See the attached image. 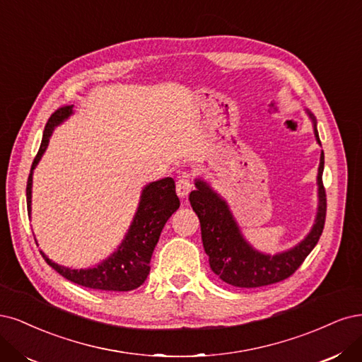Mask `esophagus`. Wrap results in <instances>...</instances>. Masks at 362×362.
I'll return each instance as SVG.
<instances>
[{
	"label": "esophagus",
	"instance_id": "34e87169",
	"mask_svg": "<svg viewBox=\"0 0 362 362\" xmlns=\"http://www.w3.org/2000/svg\"><path fill=\"white\" fill-rule=\"evenodd\" d=\"M191 189H192V183L189 182V179L186 177V176H182L179 179L177 185H176V192H177L179 198H186V197H188Z\"/></svg>",
	"mask_w": 362,
	"mask_h": 362
}]
</instances>
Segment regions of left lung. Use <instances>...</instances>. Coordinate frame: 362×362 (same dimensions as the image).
Wrapping results in <instances>:
<instances>
[{
	"label": "left lung",
	"instance_id": "8db88e82",
	"mask_svg": "<svg viewBox=\"0 0 362 362\" xmlns=\"http://www.w3.org/2000/svg\"><path fill=\"white\" fill-rule=\"evenodd\" d=\"M307 114L313 122L316 141L320 144L316 117L310 111ZM323 165L325 155L322 150L317 170L319 203L310 233L295 247L274 255L255 250L245 239L228 203L212 188L211 183L202 177L194 180L195 191L189 194V202L200 219L202 240L209 255V264L219 279L235 287L252 288L283 281L298 269L316 247L325 226L326 194L322 182Z\"/></svg>",
	"mask_w": 362,
	"mask_h": 362
}]
</instances>
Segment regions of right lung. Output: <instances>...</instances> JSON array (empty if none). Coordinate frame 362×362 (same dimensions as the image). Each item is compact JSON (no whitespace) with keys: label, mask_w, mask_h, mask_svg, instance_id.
I'll list each match as a JSON object with an SVG mask.
<instances>
[{"label":"right lung","mask_w":362,"mask_h":362,"mask_svg":"<svg viewBox=\"0 0 362 362\" xmlns=\"http://www.w3.org/2000/svg\"><path fill=\"white\" fill-rule=\"evenodd\" d=\"M72 114L74 105L63 107L51 115L45 126L42 144L37 151V156L34 158L27 182V209L30 216L34 168L37 167L46 151L55 127L66 122ZM179 206L180 202L176 195V185H174L171 177L150 182L144 186L141 195H139V203L129 230H127L117 250L110 257L102 260L96 266L87 267V269H72V267H66L52 262L49 257H46L43 251H40V254L52 269L75 284L108 291L134 290L146 281L150 272L151 254H153V250L159 240L160 231L170 216L177 211Z\"/></svg>","instance_id":"add662e5"}]
</instances>
